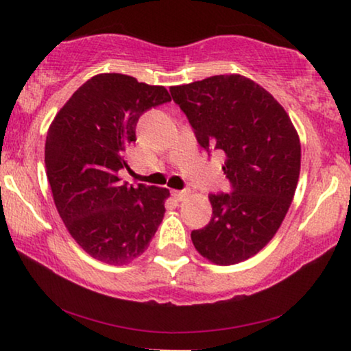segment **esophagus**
<instances>
[{"mask_svg": "<svg viewBox=\"0 0 351 351\" xmlns=\"http://www.w3.org/2000/svg\"><path fill=\"white\" fill-rule=\"evenodd\" d=\"M189 195H190V190H172V196H174L177 201L185 199Z\"/></svg>", "mask_w": 351, "mask_h": 351, "instance_id": "34e87169", "label": "esophagus"}]
</instances>
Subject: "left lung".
<instances>
[{"label":"left lung","mask_w":351,"mask_h":351,"mask_svg":"<svg viewBox=\"0 0 351 351\" xmlns=\"http://www.w3.org/2000/svg\"><path fill=\"white\" fill-rule=\"evenodd\" d=\"M208 155L225 153L228 193L209 195L213 217L191 232L196 251L217 265L257 254L280 228L300 174V142L275 97L239 75L171 88Z\"/></svg>","instance_id":"8db88e82"}]
</instances>
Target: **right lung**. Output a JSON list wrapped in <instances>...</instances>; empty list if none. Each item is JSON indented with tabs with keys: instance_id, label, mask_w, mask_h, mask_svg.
Returning a JSON list of instances; mask_svg holds the SVG:
<instances>
[{
	"instance_id": "obj_1",
	"label": "right lung",
	"mask_w": 351,
	"mask_h": 351,
	"mask_svg": "<svg viewBox=\"0 0 351 351\" xmlns=\"http://www.w3.org/2000/svg\"><path fill=\"white\" fill-rule=\"evenodd\" d=\"M171 102L162 86L121 73L93 76L57 113L46 137V174L56 208L90 257L123 265L141 256L165 215L169 190L119 182L138 118Z\"/></svg>"
}]
</instances>
